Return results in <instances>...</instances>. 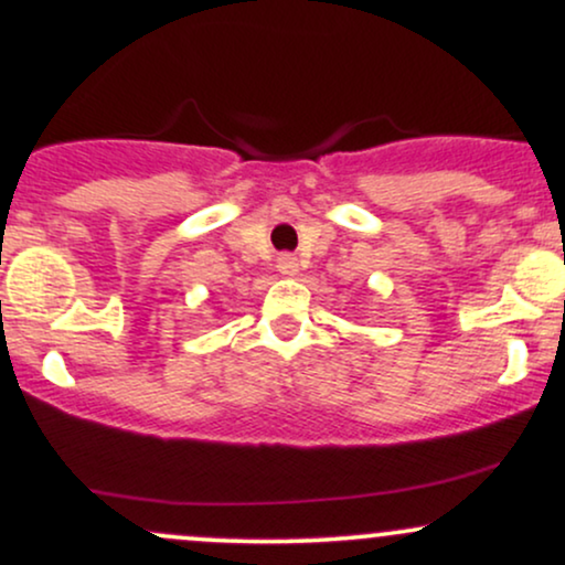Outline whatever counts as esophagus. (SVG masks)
<instances>
[{
  "instance_id": "1",
  "label": "esophagus",
  "mask_w": 565,
  "mask_h": 565,
  "mask_svg": "<svg viewBox=\"0 0 565 565\" xmlns=\"http://www.w3.org/2000/svg\"><path fill=\"white\" fill-rule=\"evenodd\" d=\"M278 270H281L284 276H297V257L291 255L278 257Z\"/></svg>"
}]
</instances>
